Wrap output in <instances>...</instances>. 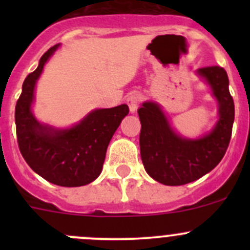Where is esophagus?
I'll list each match as a JSON object with an SVG mask.
<instances>
[{
	"instance_id": "1",
	"label": "esophagus",
	"mask_w": 250,
	"mask_h": 250,
	"mask_svg": "<svg viewBox=\"0 0 250 250\" xmlns=\"http://www.w3.org/2000/svg\"><path fill=\"white\" fill-rule=\"evenodd\" d=\"M140 100H141V97H140V94H138V93L134 92V93H130V94L128 95L127 99H125V102H127L128 106H129L130 112H134V111L137 110Z\"/></svg>"
}]
</instances>
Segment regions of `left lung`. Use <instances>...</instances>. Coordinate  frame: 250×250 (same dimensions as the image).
<instances>
[{
    "instance_id": "8db88e82",
    "label": "left lung",
    "mask_w": 250,
    "mask_h": 250,
    "mask_svg": "<svg viewBox=\"0 0 250 250\" xmlns=\"http://www.w3.org/2000/svg\"><path fill=\"white\" fill-rule=\"evenodd\" d=\"M213 89L219 104L218 123L209 134L188 140L173 132L161 107L144 103L138 110L140 155L148 175L168 186H179L202 178L219 165L230 144L234 121V104L229 90V77L220 66L197 70Z\"/></svg>"
}]
</instances>
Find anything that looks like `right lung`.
Segmentation results:
<instances>
[{
	"label": "right lung",
	"mask_w": 250,
	"mask_h": 250,
	"mask_svg": "<svg viewBox=\"0 0 250 250\" xmlns=\"http://www.w3.org/2000/svg\"><path fill=\"white\" fill-rule=\"evenodd\" d=\"M58 47H50L42 55L37 69L22 83L16 105L17 139L22 157L34 172L55 185L75 188L92 183L102 173L111 138L129 107L122 104L95 110L65 130L40 125L31 113L35 84Z\"/></svg>",
	"instance_id": "add662e5"
}]
</instances>
